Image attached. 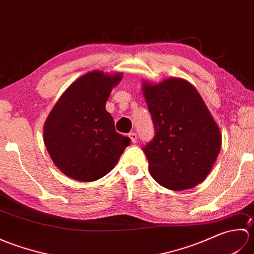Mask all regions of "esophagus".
Returning <instances> with one entry per match:
<instances>
[{"mask_svg": "<svg viewBox=\"0 0 254 254\" xmlns=\"http://www.w3.org/2000/svg\"><path fill=\"white\" fill-rule=\"evenodd\" d=\"M128 137L131 138V142H132V143H136V139H137V135H136V133H134V132L128 133Z\"/></svg>", "mask_w": 254, "mask_h": 254, "instance_id": "obj_1", "label": "esophagus"}]
</instances>
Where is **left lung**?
<instances>
[{
	"instance_id": "1",
	"label": "left lung",
	"mask_w": 254,
	"mask_h": 254,
	"mask_svg": "<svg viewBox=\"0 0 254 254\" xmlns=\"http://www.w3.org/2000/svg\"><path fill=\"white\" fill-rule=\"evenodd\" d=\"M142 90L156 128L143 149L150 176L169 190L196 187L212 170L222 145L212 113L187 79L144 80Z\"/></svg>"
}]
</instances>
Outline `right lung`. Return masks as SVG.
Masks as SVG:
<instances>
[{
    "instance_id": "right-lung-1",
    "label": "right lung",
    "mask_w": 254,
    "mask_h": 254,
    "mask_svg": "<svg viewBox=\"0 0 254 254\" xmlns=\"http://www.w3.org/2000/svg\"><path fill=\"white\" fill-rule=\"evenodd\" d=\"M122 73L91 71L68 86L44 126V142L58 169L80 182L100 179L113 169L130 138L119 134L106 110Z\"/></svg>"
}]
</instances>
